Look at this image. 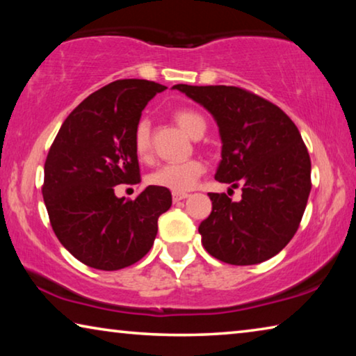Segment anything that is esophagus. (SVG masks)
Masks as SVG:
<instances>
[{
  "instance_id": "34e87169",
  "label": "esophagus",
  "mask_w": 356,
  "mask_h": 356,
  "mask_svg": "<svg viewBox=\"0 0 356 356\" xmlns=\"http://www.w3.org/2000/svg\"><path fill=\"white\" fill-rule=\"evenodd\" d=\"M185 197H188V195H186V193H172V201L174 202L182 201V200H185Z\"/></svg>"
}]
</instances>
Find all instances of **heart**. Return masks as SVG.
<instances>
[{
    "label": "heart",
    "mask_w": 356,
    "mask_h": 356,
    "mask_svg": "<svg viewBox=\"0 0 356 356\" xmlns=\"http://www.w3.org/2000/svg\"><path fill=\"white\" fill-rule=\"evenodd\" d=\"M174 120L186 135L196 138L206 131V120L200 113L193 110H177ZM135 152L140 159H147L150 152V129L147 120H140L134 131ZM206 171L202 161L186 160L182 163H166L156 168L149 176V182L160 188L171 190L172 193H185L197 184V180Z\"/></svg>",
    "instance_id": "1"
}]
</instances>
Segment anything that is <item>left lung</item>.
Segmentation results:
<instances>
[{
	"label": "left lung",
	"mask_w": 356,
	"mask_h": 356,
	"mask_svg": "<svg viewBox=\"0 0 356 356\" xmlns=\"http://www.w3.org/2000/svg\"><path fill=\"white\" fill-rule=\"evenodd\" d=\"M172 89L206 108L218 125L221 161L215 179L242 185V200L209 193L212 212L200 225L209 254L232 265H254L291 242L311 191V160L291 118L236 86Z\"/></svg>",
	"instance_id": "1"
}]
</instances>
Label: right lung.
I'll return each mask as SVG.
<instances>
[{
    "label": "right lung",
    "instance_id": "obj_1",
    "mask_svg": "<svg viewBox=\"0 0 356 356\" xmlns=\"http://www.w3.org/2000/svg\"><path fill=\"white\" fill-rule=\"evenodd\" d=\"M165 89L136 78L106 84L69 114L47 155L42 195L51 227L88 267L113 272L140 261L171 207V191L155 185L134 201L114 195L116 185L140 182L134 131Z\"/></svg>",
    "mask_w": 356,
    "mask_h": 356
}]
</instances>
